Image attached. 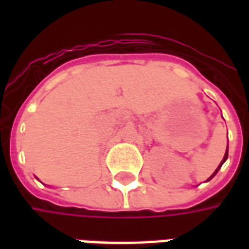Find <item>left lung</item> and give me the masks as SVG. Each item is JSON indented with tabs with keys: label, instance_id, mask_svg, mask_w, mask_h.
<instances>
[{
	"label": "left lung",
	"instance_id": "left-lung-1",
	"mask_svg": "<svg viewBox=\"0 0 249 249\" xmlns=\"http://www.w3.org/2000/svg\"><path fill=\"white\" fill-rule=\"evenodd\" d=\"M227 159H228V148H227V151H225V155H224V157H223V160H221V162H220V165H219V167H217V168H216V171H214V172L212 173V176H211V178H209L208 180H207V181H209V180H211V178H214V175H216V173L219 172V169H220V168H221V165H223V164H224L225 160H227Z\"/></svg>",
	"mask_w": 249,
	"mask_h": 249
}]
</instances>
